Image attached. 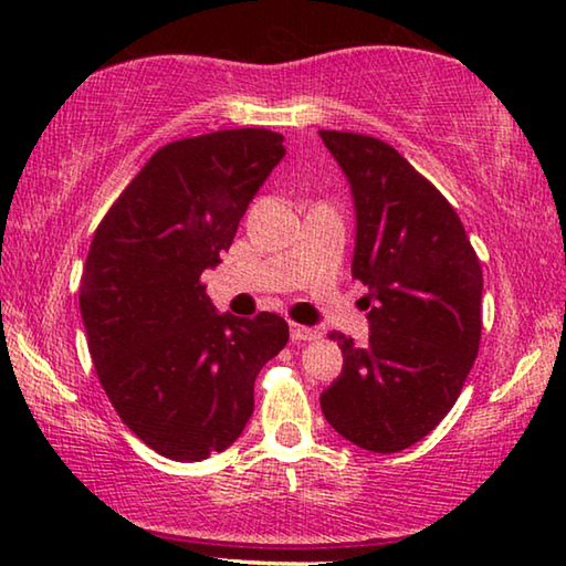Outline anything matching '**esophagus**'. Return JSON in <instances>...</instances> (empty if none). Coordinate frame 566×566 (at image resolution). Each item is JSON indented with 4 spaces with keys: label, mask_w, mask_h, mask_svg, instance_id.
Here are the masks:
<instances>
[{
    "label": "esophagus",
    "mask_w": 566,
    "mask_h": 566,
    "mask_svg": "<svg viewBox=\"0 0 566 566\" xmlns=\"http://www.w3.org/2000/svg\"><path fill=\"white\" fill-rule=\"evenodd\" d=\"M290 332H292V339L294 342H314V339H319L322 334H319V329H314V327H304V324H290Z\"/></svg>",
    "instance_id": "esophagus-1"
}]
</instances>
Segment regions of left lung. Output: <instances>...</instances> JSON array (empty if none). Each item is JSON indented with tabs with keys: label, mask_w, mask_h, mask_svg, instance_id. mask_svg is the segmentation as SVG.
<instances>
[{
	"label": "left lung",
	"mask_w": 566,
	"mask_h": 566,
	"mask_svg": "<svg viewBox=\"0 0 566 566\" xmlns=\"http://www.w3.org/2000/svg\"><path fill=\"white\" fill-rule=\"evenodd\" d=\"M319 137L357 209L352 276L367 286V347L332 332L344 367L319 397L337 432L401 452L447 417L482 339V264L454 207L395 147L354 132Z\"/></svg>",
	"instance_id": "left-lung-1"
}]
</instances>
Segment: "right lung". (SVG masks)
Wrapping results in <instances>:
<instances>
[{"mask_svg":"<svg viewBox=\"0 0 566 566\" xmlns=\"http://www.w3.org/2000/svg\"><path fill=\"white\" fill-rule=\"evenodd\" d=\"M282 142L270 129L169 142L90 244L80 310L94 369L124 424L175 462H199L242 434L254 379L290 339L280 314H217L202 284L284 157Z\"/></svg>","mask_w":566,"mask_h":566,"instance_id":"right-lung-1","label":"right lung"}]
</instances>
